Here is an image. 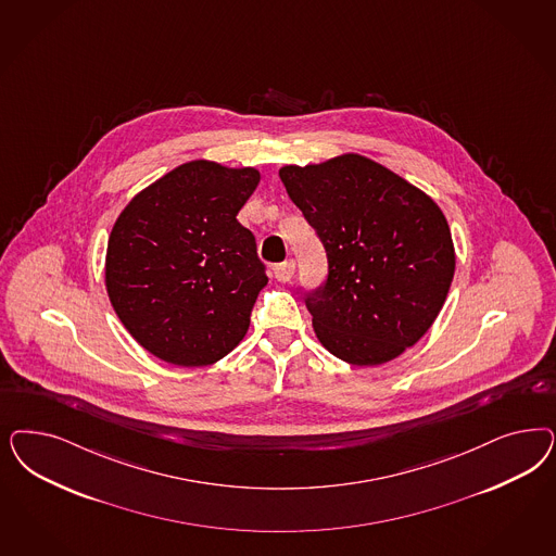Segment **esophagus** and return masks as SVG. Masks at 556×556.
Returning <instances> with one entry per match:
<instances>
[{
  "label": "esophagus",
  "instance_id": "esophagus-1",
  "mask_svg": "<svg viewBox=\"0 0 556 556\" xmlns=\"http://www.w3.org/2000/svg\"><path fill=\"white\" fill-rule=\"evenodd\" d=\"M292 274H294V262H292V260H287V262L274 266V276H276V280H280V282H288V280L292 278Z\"/></svg>",
  "mask_w": 556,
  "mask_h": 556
}]
</instances>
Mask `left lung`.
Returning a JSON list of instances; mask_svg holds the SVG:
<instances>
[{
	"label": "left lung",
	"mask_w": 556,
	"mask_h": 556,
	"mask_svg": "<svg viewBox=\"0 0 556 556\" xmlns=\"http://www.w3.org/2000/svg\"><path fill=\"white\" fill-rule=\"evenodd\" d=\"M280 179L327 255L325 282L301 290L323 348L356 366L401 356L426 336L452 285L456 257L440 206L356 153L287 165Z\"/></svg>",
	"instance_id": "1"
}]
</instances>
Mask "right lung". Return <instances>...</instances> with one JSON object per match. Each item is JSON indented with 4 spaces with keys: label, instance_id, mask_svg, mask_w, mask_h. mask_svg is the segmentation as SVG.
<instances>
[{
    "label": "right lung",
    "instance_id": "1",
    "mask_svg": "<svg viewBox=\"0 0 556 556\" xmlns=\"http://www.w3.org/2000/svg\"><path fill=\"white\" fill-rule=\"evenodd\" d=\"M253 167L184 163L126 204L108 239L106 290L128 333L176 366L225 358L250 329L268 285L255 237L237 213Z\"/></svg>",
    "mask_w": 556,
    "mask_h": 556
}]
</instances>
